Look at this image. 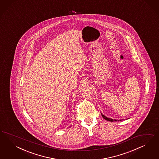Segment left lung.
I'll return each mask as SVG.
<instances>
[{
    "instance_id": "8db88e82",
    "label": "left lung",
    "mask_w": 159,
    "mask_h": 159,
    "mask_svg": "<svg viewBox=\"0 0 159 159\" xmlns=\"http://www.w3.org/2000/svg\"><path fill=\"white\" fill-rule=\"evenodd\" d=\"M101 116H102V118L104 119V120H108V121H111V122H113V121H116V120H112V119H111V118H107V116H104V115H102V114H101Z\"/></svg>"
}]
</instances>
